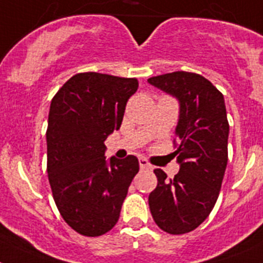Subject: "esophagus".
I'll list each match as a JSON object with an SVG mask.
<instances>
[{
  "instance_id": "esophagus-1",
  "label": "esophagus",
  "mask_w": 263,
  "mask_h": 263,
  "mask_svg": "<svg viewBox=\"0 0 263 263\" xmlns=\"http://www.w3.org/2000/svg\"><path fill=\"white\" fill-rule=\"evenodd\" d=\"M139 163H140V167L143 168V170H152L151 163H149L145 158H140Z\"/></svg>"
}]
</instances>
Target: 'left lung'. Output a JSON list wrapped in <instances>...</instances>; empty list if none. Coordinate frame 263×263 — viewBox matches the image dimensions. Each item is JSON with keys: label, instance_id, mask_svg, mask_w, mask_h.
<instances>
[{"label": "left lung", "instance_id": "obj_1", "mask_svg": "<svg viewBox=\"0 0 263 263\" xmlns=\"http://www.w3.org/2000/svg\"><path fill=\"white\" fill-rule=\"evenodd\" d=\"M148 83L179 102V145L173 156L180 167L174 179H167L161 168L154 170L158 184L149 195V208L161 230L187 234L208 218L219 196L230 132L224 98L198 73L176 71Z\"/></svg>", "mask_w": 263, "mask_h": 263}]
</instances>
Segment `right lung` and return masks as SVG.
Wrapping results in <instances>:
<instances>
[{"mask_svg": "<svg viewBox=\"0 0 263 263\" xmlns=\"http://www.w3.org/2000/svg\"><path fill=\"white\" fill-rule=\"evenodd\" d=\"M136 79L76 73L54 96L49 110L48 175L54 201L71 228L101 236L119 219L132 179L135 156L105 157V140L119 129Z\"/></svg>", "mask_w": 263, "mask_h": 263, "instance_id": "add662e5", "label": "right lung"}]
</instances>
